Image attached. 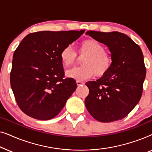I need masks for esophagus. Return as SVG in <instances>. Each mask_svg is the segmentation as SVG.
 <instances>
[{"instance_id":"1","label":"esophagus","mask_w":152,"mask_h":152,"mask_svg":"<svg viewBox=\"0 0 152 152\" xmlns=\"http://www.w3.org/2000/svg\"><path fill=\"white\" fill-rule=\"evenodd\" d=\"M77 86H82V85L84 84V82H82V81H77Z\"/></svg>"}]
</instances>
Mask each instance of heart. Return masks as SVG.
Here are the masks:
<instances>
[{"label":"heart","instance_id":"heart-1","mask_svg":"<svg viewBox=\"0 0 152 152\" xmlns=\"http://www.w3.org/2000/svg\"><path fill=\"white\" fill-rule=\"evenodd\" d=\"M78 53L85 56L82 60V66L68 70L70 77L78 81L90 78L93 75L97 77L104 76L111 68L113 59L111 53L105 50L104 45L95 39H86L80 45ZM61 62L65 66H70L76 61L77 55L70 46H66L60 53Z\"/></svg>","mask_w":152,"mask_h":152}]
</instances>
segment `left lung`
I'll list each match as a JSON object with an SVG mask.
<instances>
[{"label":"left lung","mask_w":152,"mask_h":152,"mask_svg":"<svg viewBox=\"0 0 152 152\" xmlns=\"http://www.w3.org/2000/svg\"><path fill=\"white\" fill-rule=\"evenodd\" d=\"M86 34L109 48L113 64L107 74L87 82L85 105L91 116L101 122L123 119L134 109L142 94L146 68L140 46L118 32L88 31Z\"/></svg>","instance_id":"left-lung-1"}]
</instances>
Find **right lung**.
I'll list each match as a JSON object with an SVG mask.
<instances>
[{
    "label": "right lung",
    "mask_w": 152,
    "mask_h": 152,
    "mask_svg": "<svg viewBox=\"0 0 152 152\" xmlns=\"http://www.w3.org/2000/svg\"><path fill=\"white\" fill-rule=\"evenodd\" d=\"M80 31H40L27 35L14 51L10 84L16 103L30 117L48 120L57 115L75 91L65 77L60 53L84 34Z\"/></svg>",
    "instance_id": "add662e5"
}]
</instances>
